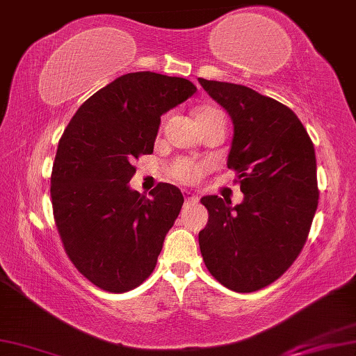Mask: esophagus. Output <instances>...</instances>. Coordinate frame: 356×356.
Wrapping results in <instances>:
<instances>
[{"instance_id":"esophagus-1","label":"esophagus","mask_w":356,"mask_h":356,"mask_svg":"<svg viewBox=\"0 0 356 356\" xmlns=\"http://www.w3.org/2000/svg\"><path fill=\"white\" fill-rule=\"evenodd\" d=\"M183 195H184V200L188 202V204H197V202H199V195L193 194L191 191H183Z\"/></svg>"}]
</instances>
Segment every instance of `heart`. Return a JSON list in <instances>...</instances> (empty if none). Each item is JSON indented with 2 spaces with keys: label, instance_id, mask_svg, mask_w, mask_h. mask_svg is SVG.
<instances>
[{
  "label": "heart",
  "instance_id": "1",
  "mask_svg": "<svg viewBox=\"0 0 356 356\" xmlns=\"http://www.w3.org/2000/svg\"><path fill=\"white\" fill-rule=\"evenodd\" d=\"M215 113H220L218 109L215 108H210V106H204L200 109H197L195 113V119L199 118H207L210 116V114H215ZM207 167L204 163H199V162H193V161H188V159H179L177 162H173V165L170 167V173L175 179H178V181H183V183H193L195 179H199L202 175L205 173Z\"/></svg>",
  "mask_w": 356,
  "mask_h": 356
}]
</instances>
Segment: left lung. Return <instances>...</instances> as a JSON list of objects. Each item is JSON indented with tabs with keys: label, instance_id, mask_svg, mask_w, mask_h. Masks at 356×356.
Instances as JSON below:
<instances>
[{
	"label": "left lung",
	"instance_id": "8db88e82",
	"mask_svg": "<svg viewBox=\"0 0 356 356\" xmlns=\"http://www.w3.org/2000/svg\"><path fill=\"white\" fill-rule=\"evenodd\" d=\"M199 83L232 119L227 167L245 195L235 207L202 197L209 222L199 232L200 253L221 285L258 291L293 264L307 240L318 205L314 143L283 103L240 84Z\"/></svg>",
	"mask_w": 356,
	"mask_h": 356
}]
</instances>
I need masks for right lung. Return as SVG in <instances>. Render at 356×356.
Instances as JSON below:
<instances>
[{
  "label": "right lung",
  "instance_id": "obj_1",
  "mask_svg": "<svg viewBox=\"0 0 356 356\" xmlns=\"http://www.w3.org/2000/svg\"><path fill=\"white\" fill-rule=\"evenodd\" d=\"M191 81L127 73L79 106L58 141L51 177L54 218L65 251L86 278L125 293L154 270L183 205L177 186L151 197L129 186L140 154H151L161 116L195 94Z\"/></svg>",
  "mask_w": 356,
  "mask_h": 356
}]
</instances>
